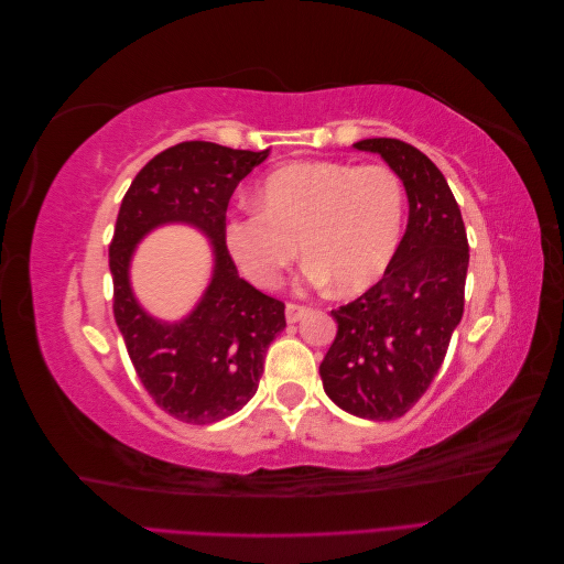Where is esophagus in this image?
<instances>
[{
    "mask_svg": "<svg viewBox=\"0 0 564 564\" xmlns=\"http://www.w3.org/2000/svg\"><path fill=\"white\" fill-rule=\"evenodd\" d=\"M305 313H308V308H305V305H301V303H286V322H299Z\"/></svg>",
    "mask_w": 564,
    "mask_h": 564,
    "instance_id": "1",
    "label": "esophagus"
}]
</instances>
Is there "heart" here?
Returning <instances> with one entry per match:
<instances>
[{
  "instance_id": "b5f03b06",
  "label": "heart",
  "mask_w": 564,
  "mask_h": 564,
  "mask_svg": "<svg viewBox=\"0 0 564 564\" xmlns=\"http://www.w3.org/2000/svg\"><path fill=\"white\" fill-rule=\"evenodd\" d=\"M259 209L230 214L224 245L256 286H275L299 259L315 284L360 294L388 270L398 251L406 191L388 164L294 162L259 185Z\"/></svg>"
}]
</instances>
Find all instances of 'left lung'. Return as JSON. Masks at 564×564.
<instances>
[{"label":"left lung","mask_w":564,"mask_h":564,"mask_svg":"<svg viewBox=\"0 0 564 564\" xmlns=\"http://www.w3.org/2000/svg\"><path fill=\"white\" fill-rule=\"evenodd\" d=\"M402 176L409 224L383 278L332 311L338 332L319 365L324 392L348 414L390 421L412 409L440 371L464 315L468 237L440 169L400 139H367Z\"/></svg>","instance_id":"1"}]
</instances>
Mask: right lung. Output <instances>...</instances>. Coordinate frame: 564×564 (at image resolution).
Wrapping results in <instances>:
<instances>
[{
    "label": "right lung",
    "instance_id": "obj_1",
    "mask_svg": "<svg viewBox=\"0 0 564 564\" xmlns=\"http://www.w3.org/2000/svg\"><path fill=\"white\" fill-rule=\"evenodd\" d=\"M268 150H232L209 141H183L152 158L122 199L110 242L112 313L131 365L150 398L183 423H214L251 398L265 350L284 327V303L237 275L224 245L228 202ZM185 219L213 237L217 265L196 313L178 325L148 318L128 289L132 245L148 230Z\"/></svg>",
    "mask_w": 564,
    "mask_h": 564
}]
</instances>
